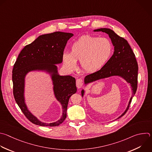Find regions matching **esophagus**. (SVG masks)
<instances>
[{"mask_svg": "<svg viewBox=\"0 0 152 152\" xmlns=\"http://www.w3.org/2000/svg\"><path fill=\"white\" fill-rule=\"evenodd\" d=\"M76 86H77V88L78 89L80 88L82 86V85H83V81L80 79H76Z\"/></svg>", "mask_w": 152, "mask_h": 152, "instance_id": "34e87169", "label": "esophagus"}]
</instances>
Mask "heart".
Returning <instances> with one entry per match:
<instances>
[{
    "instance_id": "obj_1",
    "label": "heart",
    "mask_w": 152,
    "mask_h": 152,
    "mask_svg": "<svg viewBox=\"0 0 152 152\" xmlns=\"http://www.w3.org/2000/svg\"><path fill=\"white\" fill-rule=\"evenodd\" d=\"M70 51L64 52L63 61L67 70L72 71L80 61L81 69L87 73H94L102 69L110 58L113 47L106 37L86 35L79 38L70 46Z\"/></svg>"
}]
</instances>
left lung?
<instances>
[{
  "label": "left lung",
  "mask_w": 152,
  "mask_h": 152,
  "mask_svg": "<svg viewBox=\"0 0 152 152\" xmlns=\"http://www.w3.org/2000/svg\"><path fill=\"white\" fill-rule=\"evenodd\" d=\"M94 31H102L109 35L114 46V53L109 61L99 70L87 75L85 77V86L95 81L113 76L119 77L129 83L132 89V95L125 110L116 119H118L126 113L132 97L136 92L138 70L137 62L127 40L118 36L113 30L107 28H101L94 30ZM81 94L83 98L85 94L83 89L81 91Z\"/></svg>",
  "instance_id": "8db88e82"
}]
</instances>
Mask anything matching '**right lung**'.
I'll return each instance as SVG.
<instances>
[{"mask_svg": "<svg viewBox=\"0 0 152 152\" xmlns=\"http://www.w3.org/2000/svg\"><path fill=\"white\" fill-rule=\"evenodd\" d=\"M73 35L71 33L61 31L40 35L22 49L15 61L12 70L14 96L24 115L34 124L56 126L66 118L69 98L77 91L76 79L69 75H60L57 64L62 63L65 46ZM30 72H45L50 77L55 96L63 110L62 116L56 122L43 123L28 109L25 98V77Z\"/></svg>", "mask_w": 152, "mask_h": 152, "instance_id": "right-lung-1", "label": "right lung"}]
</instances>
